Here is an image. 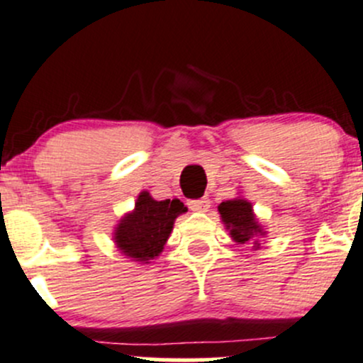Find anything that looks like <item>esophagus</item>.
Wrapping results in <instances>:
<instances>
[{"instance_id": "obj_1", "label": "esophagus", "mask_w": 363, "mask_h": 363, "mask_svg": "<svg viewBox=\"0 0 363 363\" xmlns=\"http://www.w3.org/2000/svg\"><path fill=\"white\" fill-rule=\"evenodd\" d=\"M188 207L195 212H207L211 207V200L199 199V200H188Z\"/></svg>"}]
</instances>
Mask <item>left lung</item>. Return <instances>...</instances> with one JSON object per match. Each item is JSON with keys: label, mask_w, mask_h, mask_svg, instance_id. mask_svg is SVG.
Segmentation results:
<instances>
[{"label": "left lung", "mask_w": 363, "mask_h": 363, "mask_svg": "<svg viewBox=\"0 0 363 363\" xmlns=\"http://www.w3.org/2000/svg\"><path fill=\"white\" fill-rule=\"evenodd\" d=\"M218 211L221 214L223 223L226 230L230 232L232 239L239 244H246L250 240H255L256 247L258 244V235H265L259 223L256 221V216L252 212V205L244 199L226 200L218 205Z\"/></svg>", "instance_id": "1"}]
</instances>
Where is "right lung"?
<instances>
[{"mask_svg": "<svg viewBox=\"0 0 363 363\" xmlns=\"http://www.w3.org/2000/svg\"><path fill=\"white\" fill-rule=\"evenodd\" d=\"M186 211L188 208L179 199L158 202L147 191H142L133 211L116 226L113 242L128 258L147 263L163 251L174 221Z\"/></svg>", "mask_w": 363, "mask_h": 363, "instance_id": "1", "label": "right lung"}]
</instances>
